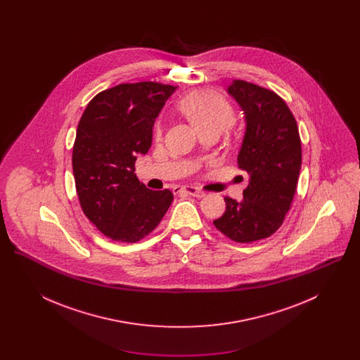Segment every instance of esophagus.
<instances>
[{
	"instance_id": "esophagus-1",
	"label": "esophagus",
	"mask_w": 360,
	"mask_h": 360,
	"mask_svg": "<svg viewBox=\"0 0 360 360\" xmlns=\"http://www.w3.org/2000/svg\"><path fill=\"white\" fill-rule=\"evenodd\" d=\"M176 193L178 191H185V193H188L190 195H193V197H197V198H202L204 195H205V193L202 191V190H200L198 188H194V186H182V188H174Z\"/></svg>"
}]
</instances>
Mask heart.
Returning <instances> with one entry per match:
<instances>
[{
  "instance_id": "heart-1",
  "label": "heart",
  "mask_w": 360,
  "mask_h": 360,
  "mask_svg": "<svg viewBox=\"0 0 360 360\" xmlns=\"http://www.w3.org/2000/svg\"><path fill=\"white\" fill-rule=\"evenodd\" d=\"M179 110L198 131L217 127L223 129L233 119V109L223 96L212 90H198L182 98L178 103ZM162 122L155 127V136L162 135Z\"/></svg>"
}]
</instances>
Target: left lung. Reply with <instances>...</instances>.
I'll return each instance as SVG.
<instances>
[{"label":"left lung","mask_w":360,"mask_h":360,"mask_svg":"<svg viewBox=\"0 0 360 360\" xmlns=\"http://www.w3.org/2000/svg\"><path fill=\"white\" fill-rule=\"evenodd\" d=\"M243 110L245 131L238 155L248 172L243 200L225 197V212L214 226L238 243L271 236L282 225L298 184L301 140L286 103L264 87L233 81L226 89Z\"/></svg>","instance_id":"left-lung-1"}]
</instances>
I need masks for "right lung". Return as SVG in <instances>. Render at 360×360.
<instances>
[{
  "instance_id": "add662e5",
  "label": "right lung",
  "mask_w": 360,
  "mask_h": 360,
  "mask_svg": "<svg viewBox=\"0 0 360 360\" xmlns=\"http://www.w3.org/2000/svg\"><path fill=\"white\" fill-rule=\"evenodd\" d=\"M178 86L121 84L87 103L77 128L72 172L86 217L105 236L135 243L160 223L170 190H150L135 174L139 154L153 143L155 119Z\"/></svg>"
}]
</instances>
